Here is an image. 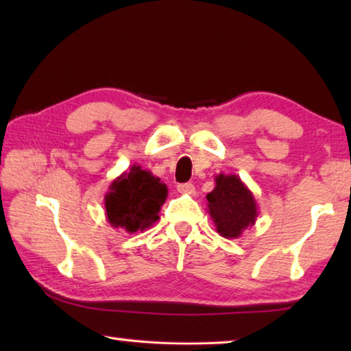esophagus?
Masks as SVG:
<instances>
[{"label":"esophagus","mask_w":351,"mask_h":351,"mask_svg":"<svg viewBox=\"0 0 351 351\" xmlns=\"http://www.w3.org/2000/svg\"><path fill=\"white\" fill-rule=\"evenodd\" d=\"M178 192L184 195H195V186L190 182L180 184V186H178Z\"/></svg>","instance_id":"obj_1"}]
</instances>
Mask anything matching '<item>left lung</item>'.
<instances>
[{
	"label": "left lung",
	"instance_id": "obj_1",
	"mask_svg": "<svg viewBox=\"0 0 351 351\" xmlns=\"http://www.w3.org/2000/svg\"><path fill=\"white\" fill-rule=\"evenodd\" d=\"M206 198L207 212L217 232L224 239H239L246 229L252 228L258 217L257 201L237 175H217L215 187Z\"/></svg>",
	"mask_w": 351,
	"mask_h": 351
}]
</instances>
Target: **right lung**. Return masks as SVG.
Returning a JSON list of instances; mask_svg holds the SVG:
<instances>
[{
    "label": "right lung",
    "instance_id": "obj_1",
    "mask_svg": "<svg viewBox=\"0 0 351 351\" xmlns=\"http://www.w3.org/2000/svg\"><path fill=\"white\" fill-rule=\"evenodd\" d=\"M167 186L152 171L133 165L110 184L105 195V215L114 229L142 232L158 221L167 199Z\"/></svg>",
    "mask_w": 351,
    "mask_h": 351
}]
</instances>
